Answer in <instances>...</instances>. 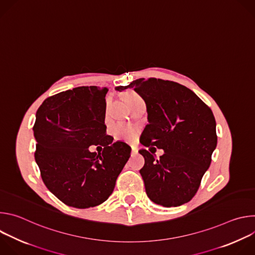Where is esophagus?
I'll return each instance as SVG.
<instances>
[{
	"label": "esophagus",
	"instance_id": "34e87169",
	"mask_svg": "<svg viewBox=\"0 0 255 255\" xmlns=\"http://www.w3.org/2000/svg\"><path fill=\"white\" fill-rule=\"evenodd\" d=\"M137 152H138V150H137L136 148H134V147L131 148V155H134V154H136Z\"/></svg>",
	"mask_w": 255,
	"mask_h": 255
}]
</instances>
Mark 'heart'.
<instances>
[{
	"label": "heart",
	"mask_w": 255,
	"mask_h": 255,
	"mask_svg": "<svg viewBox=\"0 0 255 255\" xmlns=\"http://www.w3.org/2000/svg\"><path fill=\"white\" fill-rule=\"evenodd\" d=\"M136 99H140V97L136 93H128L126 95L127 103ZM112 133L116 139L123 141H131L136 136V130L132 126L125 123H117L116 125H114L112 128Z\"/></svg>",
	"instance_id": "obj_1"
}]
</instances>
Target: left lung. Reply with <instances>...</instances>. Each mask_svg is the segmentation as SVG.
I'll list each match as a JSON object with an SVG mask.
<instances>
[{
  "mask_svg": "<svg viewBox=\"0 0 255 255\" xmlns=\"http://www.w3.org/2000/svg\"><path fill=\"white\" fill-rule=\"evenodd\" d=\"M115 89H133L145 101L149 124L141 143L164 150L159 159L146 149L139 151L145 159L140 174L148 198L167 208L188 203L197 194L217 145L210 107L193 91L171 81L138 79Z\"/></svg>",
  "mask_w": 255,
  "mask_h": 255,
  "instance_id": "left-lung-1",
  "label": "left lung"
}]
</instances>
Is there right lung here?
I'll return each mask as SVG.
<instances>
[{
    "label": "right lung",
    "instance_id": "right-lung-1",
    "mask_svg": "<svg viewBox=\"0 0 255 255\" xmlns=\"http://www.w3.org/2000/svg\"><path fill=\"white\" fill-rule=\"evenodd\" d=\"M107 92L96 86L67 90L44 100L36 112L35 160L46 188L70 207L104 203L130 157L129 145L106 134ZM92 144L103 151L91 153Z\"/></svg>",
    "mask_w": 255,
    "mask_h": 255
}]
</instances>
